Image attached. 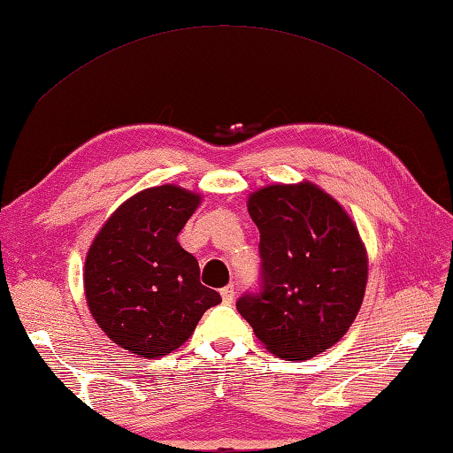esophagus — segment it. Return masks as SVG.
Instances as JSON below:
<instances>
[{"label":"esophagus","mask_w":453,"mask_h":453,"mask_svg":"<svg viewBox=\"0 0 453 453\" xmlns=\"http://www.w3.org/2000/svg\"><path fill=\"white\" fill-rule=\"evenodd\" d=\"M234 296H235V290H234V286H232V284H227L226 288H221V300H224L226 304H232Z\"/></svg>","instance_id":"1"}]
</instances>
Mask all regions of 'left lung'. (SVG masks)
I'll return each instance as SVG.
<instances>
[{
    "instance_id": "left-lung-1",
    "label": "left lung",
    "mask_w": 453,
    "mask_h": 453,
    "mask_svg": "<svg viewBox=\"0 0 453 453\" xmlns=\"http://www.w3.org/2000/svg\"><path fill=\"white\" fill-rule=\"evenodd\" d=\"M264 290L238 312L272 355L306 361L339 342L361 311L369 256L347 210L311 181L250 193Z\"/></svg>"
}]
</instances>
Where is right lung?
<instances>
[{"instance_id": "obj_1", "label": "right lung", "mask_w": 453, "mask_h": 453, "mask_svg": "<svg viewBox=\"0 0 453 453\" xmlns=\"http://www.w3.org/2000/svg\"><path fill=\"white\" fill-rule=\"evenodd\" d=\"M199 203V193L173 183L142 189L111 213L90 243L86 304L103 333L128 353H171L207 308L221 303L199 282L196 256L177 242Z\"/></svg>"}]
</instances>
